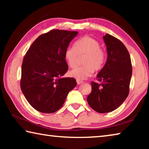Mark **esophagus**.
I'll list each match as a JSON object with an SVG mask.
<instances>
[{
	"label": "esophagus",
	"mask_w": 149,
	"mask_h": 149,
	"mask_svg": "<svg viewBox=\"0 0 149 149\" xmlns=\"http://www.w3.org/2000/svg\"><path fill=\"white\" fill-rule=\"evenodd\" d=\"M83 83H84V81H81V80H79V79H77V84L78 85L81 84H83Z\"/></svg>",
	"instance_id": "obj_1"
}]
</instances>
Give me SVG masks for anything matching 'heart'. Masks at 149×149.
<instances>
[{"mask_svg": "<svg viewBox=\"0 0 149 149\" xmlns=\"http://www.w3.org/2000/svg\"><path fill=\"white\" fill-rule=\"evenodd\" d=\"M84 56L81 66L70 70L69 75L79 80L91 77L95 71L102 69L107 60V54L100 47L97 39L84 36L75 41L74 47H69L65 50L64 58L70 68L76 65L78 58Z\"/></svg>", "mask_w": 149, "mask_h": 149, "instance_id": "obj_1", "label": "heart"}]
</instances>
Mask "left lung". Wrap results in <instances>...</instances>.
Listing matches in <instances>:
<instances>
[{
	"mask_svg": "<svg viewBox=\"0 0 149 149\" xmlns=\"http://www.w3.org/2000/svg\"><path fill=\"white\" fill-rule=\"evenodd\" d=\"M108 58L97 80L91 81L92 90L87 97L88 104L99 113L110 112L118 108L127 97L132 74L130 53L123 42L107 33L103 37Z\"/></svg>",
	"mask_w": 149,
	"mask_h": 149,
	"instance_id": "left-lung-1",
	"label": "left lung"
}]
</instances>
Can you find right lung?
Masks as SVG:
<instances>
[{"label":"right lung","instance_id":"1","mask_svg":"<svg viewBox=\"0 0 149 149\" xmlns=\"http://www.w3.org/2000/svg\"><path fill=\"white\" fill-rule=\"evenodd\" d=\"M77 31L52 29L39 36L24 58L20 87L31 107L54 113L62 107L76 86L73 77H62L68 70L64 52Z\"/></svg>","mask_w":149,"mask_h":149}]
</instances>
